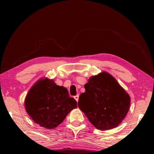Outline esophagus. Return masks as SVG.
Instances as JSON below:
<instances>
[{
    "mask_svg": "<svg viewBox=\"0 0 154 154\" xmlns=\"http://www.w3.org/2000/svg\"><path fill=\"white\" fill-rule=\"evenodd\" d=\"M74 98L75 99V100H76V101H77H77L78 100H79V95H76V96H74Z\"/></svg>",
    "mask_w": 154,
    "mask_h": 154,
    "instance_id": "esophagus-1",
    "label": "esophagus"
}]
</instances>
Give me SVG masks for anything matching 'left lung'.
<instances>
[{
    "mask_svg": "<svg viewBox=\"0 0 154 154\" xmlns=\"http://www.w3.org/2000/svg\"><path fill=\"white\" fill-rule=\"evenodd\" d=\"M84 88L78 106L90 123L100 130L118 126L129 111L128 94L106 72L91 77Z\"/></svg>",
    "mask_w": 154,
    "mask_h": 154,
    "instance_id": "left-lung-1",
    "label": "left lung"
}]
</instances>
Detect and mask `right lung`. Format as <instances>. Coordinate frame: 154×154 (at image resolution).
Returning <instances> with one entry per match:
<instances>
[{"mask_svg":"<svg viewBox=\"0 0 154 154\" xmlns=\"http://www.w3.org/2000/svg\"><path fill=\"white\" fill-rule=\"evenodd\" d=\"M75 108L77 101L70 97L66 88L48 78L38 80L25 98L28 114L35 123L47 129L58 126Z\"/></svg>","mask_w":154,"mask_h":154,"instance_id":"add662e5","label":"right lung"}]
</instances>
